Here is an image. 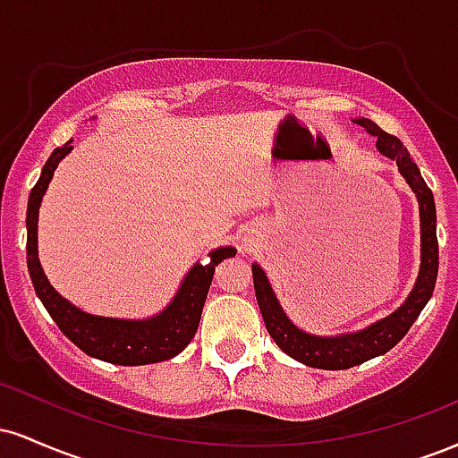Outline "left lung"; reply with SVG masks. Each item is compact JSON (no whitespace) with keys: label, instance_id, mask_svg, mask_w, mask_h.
<instances>
[{"label":"left lung","instance_id":"obj_1","mask_svg":"<svg viewBox=\"0 0 458 458\" xmlns=\"http://www.w3.org/2000/svg\"><path fill=\"white\" fill-rule=\"evenodd\" d=\"M360 127H364L368 133L377 138V148L381 155L390 157L396 161L398 170L413 189L420 202V228H422V262H420V276L415 282L411 295L403 303L396 312L386 317L379 323L370 325L364 331L357 334L335 335V338H320V335L306 334V331L297 329L295 325L288 320L286 314L277 297L273 295L269 280H267L265 271L259 265H251L254 273V288L256 299L265 318L267 331L276 344L280 346L284 353L295 357L301 364L312 368H323V370H344V368H353L372 360V357L387 353L392 346H396L404 338L409 327L420 317L424 306L428 303L430 295L435 291V282H437L439 269V245H437V211H435L433 191H430L422 174H420L418 165L411 161V155L404 148L403 141L396 135L386 133V131L377 127L372 120L357 118Z\"/></svg>","mask_w":458,"mask_h":458}]
</instances>
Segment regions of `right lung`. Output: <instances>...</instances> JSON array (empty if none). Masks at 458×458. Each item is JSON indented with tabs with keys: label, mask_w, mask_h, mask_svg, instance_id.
<instances>
[{
	"label": "right lung",
	"mask_w": 458,
	"mask_h": 458,
	"mask_svg": "<svg viewBox=\"0 0 458 458\" xmlns=\"http://www.w3.org/2000/svg\"><path fill=\"white\" fill-rule=\"evenodd\" d=\"M72 150L71 141L51 152L47 159L43 174L30 193L28 202V269L34 291L38 295L47 312L55 320L57 327L71 343H75L83 353L120 366H141L155 361L170 360L181 353L196 335L199 317H202L204 301H207L208 286L213 282L215 267L224 259L236 254L234 247H219L211 251L208 265H193L189 276L178 288L174 301L161 314L146 320H120L86 314L71 306L64 297H60L47 282L43 267L38 262V247H36V225H38V207L43 193L49 187L54 172L68 152Z\"/></svg>",
	"instance_id": "right-lung-1"
}]
</instances>
